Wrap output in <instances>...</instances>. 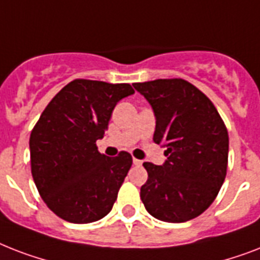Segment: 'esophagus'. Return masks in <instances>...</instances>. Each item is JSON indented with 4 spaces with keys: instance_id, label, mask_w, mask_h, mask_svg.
<instances>
[{
    "instance_id": "1",
    "label": "esophagus",
    "mask_w": 260,
    "mask_h": 260,
    "mask_svg": "<svg viewBox=\"0 0 260 260\" xmlns=\"http://www.w3.org/2000/svg\"><path fill=\"white\" fill-rule=\"evenodd\" d=\"M142 163H143V160H140V159L134 158V165H135V166H142Z\"/></svg>"
}]
</instances>
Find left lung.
<instances>
[{
	"label": "left lung",
	"instance_id": "8db88e82",
	"mask_svg": "<svg viewBox=\"0 0 260 260\" xmlns=\"http://www.w3.org/2000/svg\"><path fill=\"white\" fill-rule=\"evenodd\" d=\"M154 109V142L167 150L163 166L144 162L140 189L147 212L158 220L185 222L216 200L228 167V131L216 106L182 78L134 83Z\"/></svg>",
	"mask_w": 260,
	"mask_h": 260
}]
</instances>
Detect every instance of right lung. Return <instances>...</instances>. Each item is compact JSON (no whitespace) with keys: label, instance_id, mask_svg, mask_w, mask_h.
Masks as SVG:
<instances>
[{"label":"right lung","instance_id":"obj_1","mask_svg":"<svg viewBox=\"0 0 260 260\" xmlns=\"http://www.w3.org/2000/svg\"><path fill=\"white\" fill-rule=\"evenodd\" d=\"M134 93L129 83L74 79L43 110L30 132V171L40 197L58 217L87 224L112 210L132 156L121 151L108 158L95 143L116 104Z\"/></svg>","mask_w":260,"mask_h":260}]
</instances>
